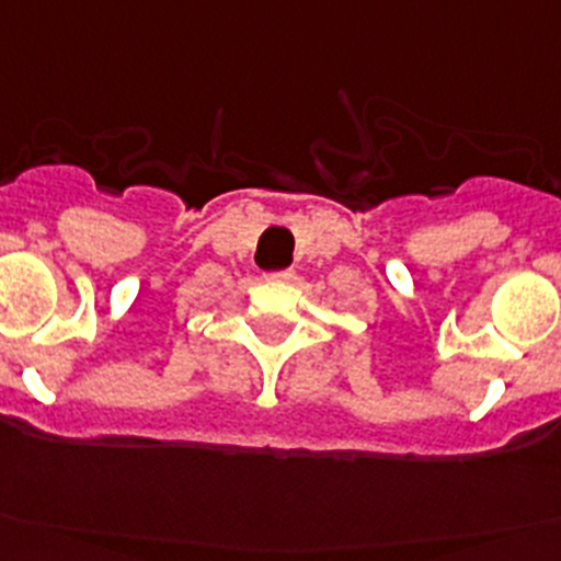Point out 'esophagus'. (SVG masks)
I'll use <instances>...</instances> for the list:
<instances>
[{
	"mask_svg": "<svg viewBox=\"0 0 561 561\" xmlns=\"http://www.w3.org/2000/svg\"><path fill=\"white\" fill-rule=\"evenodd\" d=\"M289 277H291V270H284V272H270L266 280H289Z\"/></svg>",
	"mask_w": 561,
	"mask_h": 561,
	"instance_id": "esophagus-1",
	"label": "esophagus"
}]
</instances>
